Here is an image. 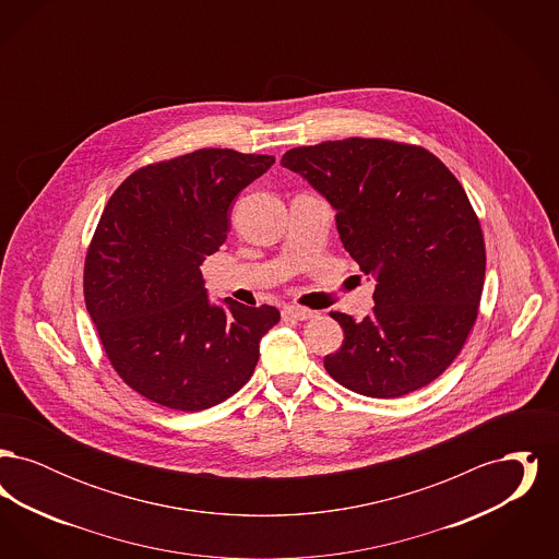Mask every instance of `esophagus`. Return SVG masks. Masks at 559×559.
Masks as SVG:
<instances>
[{
  "mask_svg": "<svg viewBox=\"0 0 559 559\" xmlns=\"http://www.w3.org/2000/svg\"><path fill=\"white\" fill-rule=\"evenodd\" d=\"M283 317L292 320H310L317 317V312H310V310H304V308H293V306H289V308L283 310Z\"/></svg>",
  "mask_w": 559,
  "mask_h": 559,
  "instance_id": "1",
  "label": "esophagus"
}]
</instances>
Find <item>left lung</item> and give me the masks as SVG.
Returning a JSON list of instances; mask_svg holds the SVG:
<instances>
[{
    "label": "left lung",
    "mask_w": 559,
    "mask_h": 559,
    "mask_svg": "<svg viewBox=\"0 0 559 559\" xmlns=\"http://www.w3.org/2000/svg\"><path fill=\"white\" fill-rule=\"evenodd\" d=\"M281 165L335 210L347 253L374 278L371 314L331 312L344 344L324 369L369 399L411 394L456 358L476 317L486 249L449 167L421 146L347 138L299 146Z\"/></svg>",
    "instance_id": "8db88e82"
}]
</instances>
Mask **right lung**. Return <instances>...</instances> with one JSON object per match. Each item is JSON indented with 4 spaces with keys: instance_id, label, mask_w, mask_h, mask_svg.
<instances>
[{
    "instance_id": "obj_1",
    "label": "right lung",
    "mask_w": 559,
    "mask_h": 559,
    "mask_svg": "<svg viewBox=\"0 0 559 559\" xmlns=\"http://www.w3.org/2000/svg\"><path fill=\"white\" fill-rule=\"evenodd\" d=\"M270 155L201 148L133 171L112 192L87 249L85 308L108 360L140 396L205 411L249 381L274 306L213 304L201 264L228 235L233 201Z\"/></svg>"
}]
</instances>
